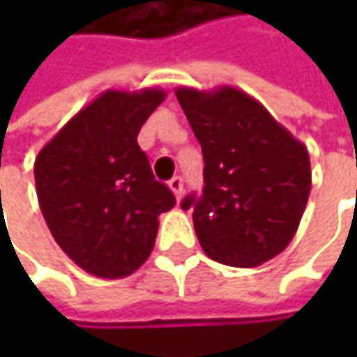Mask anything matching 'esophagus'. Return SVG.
<instances>
[{
	"label": "esophagus",
	"mask_w": 357,
	"mask_h": 357,
	"mask_svg": "<svg viewBox=\"0 0 357 357\" xmlns=\"http://www.w3.org/2000/svg\"><path fill=\"white\" fill-rule=\"evenodd\" d=\"M169 188H172V192L176 194V198H181V192H183V179L179 178V176H174V178L169 179Z\"/></svg>",
	"instance_id": "obj_1"
}]
</instances>
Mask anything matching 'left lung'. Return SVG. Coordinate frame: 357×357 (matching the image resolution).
<instances>
[{
    "instance_id": "1",
    "label": "left lung",
    "mask_w": 357,
    "mask_h": 357,
    "mask_svg": "<svg viewBox=\"0 0 357 357\" xmlns=\"http://www.w3.org/2000/svg\"><path fill=\"white\" fill-rule=\"evenodd\" d=\"M176 97L204 157L202 194L181 200L204 254L240 268L281 254L310 196L308 149L234 86H179Z\"/></svg>"
}]
</instances>
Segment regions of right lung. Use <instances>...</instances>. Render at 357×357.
Here are the masks:
<instances>
[{
	"instance_id": "add662e5",
	"label": "right lung",
	"mask_w": 357,
	"mask_h": 357,
	"mask_svg": "<svg viewBox=\"0 0 357 357\" xmlns=\"http://www.w3.org/2000/svg\"><path fill=\"white\" fill-rule=\"evenodd\" d=\"M165 91H105L80 109L35 159L45 223L82 271L119 279L151 256L159 215L176 204L157 181L138 132Z\"/></svg>"
}]
</instances>
